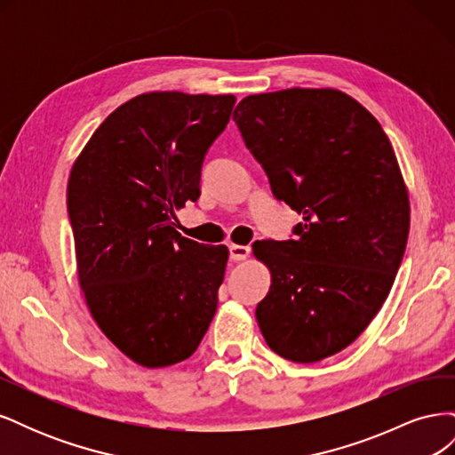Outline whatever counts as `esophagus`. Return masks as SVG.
<instances>
[{"instance_id":"1","label":"esophagus","mask_w":455,"mask_h":455,"mask_svg":"<svg viewBox=\"0 0 455 455\" xmlns=\"http://www.w3.org/2000/svg\"><path fill=\"white\" fill-rule=\"evenodd\" d=\"M249 254H251L249 246H244V244H229V258L233 261H243V259L249 258Z\"/></svg>"}]
</instances>
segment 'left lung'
Instances as JSON below:
<instances>
[{"label": "left lung", "mask_w": 455, "mask_h": 455, "mask_svg": "<svg viewBox=\"0 0 455 455\" xmlns=\"http://www.w3.org/2000/svg\"><path fill=\"white\" fill-rule=\"evenodd\" d=\"M275 197L304 214L296 239L256 241L271 273L256 319L271 351L319 363L359 338L401 266L410 199L378 119L338 89L251 94L233 112Z\"/></svg>", "instance_id": "left-lung-1"}]
</instances>
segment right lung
Returning <instances> with one entry per match:
<instances>
[{"mask_svg": "<svg viewBox=\"0 0 455 455\" xmlns=\"http://www.w3.org/2000/svg\"><path fill=\"white\" fill-rule=\"evenodd\" d=\"M233 106V94H139L102 121L72 164L68 214L85 304L140 366L186 361L216 313L228 246L182 237L172 220L197 201L203 157Z\"/></svg>", "mask_w": 455, "mask_h": 455, "instance_id": "add662e5", "label": "right lung"}]
</instances>
